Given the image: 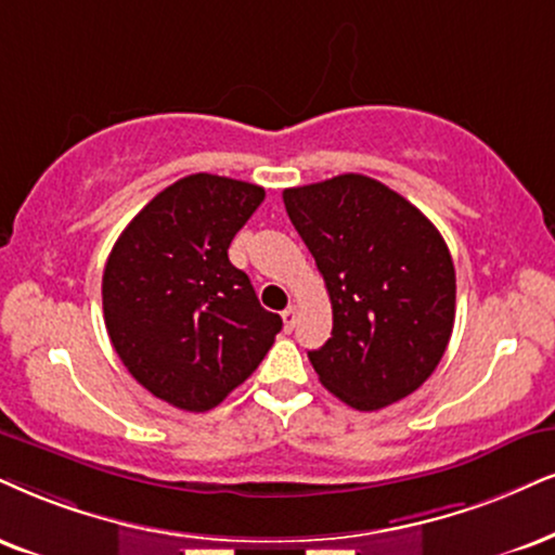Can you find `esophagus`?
Here are the masks:
<instances>
[{
  "mask_svg": "<svg viewBox=\"0 0 555 555\" xmlns=\"http://www.w3.org/2000/svg\"><path fill=\"white\" fill-rule=\"evenodd\" d=\"M283 324H285V332H293L298 324V309L296 306H288V309L283 311Z\"/></svg>",
  "mask_w": 555,
  "mask_h": 555,
  "instance_id": "esophagus-1",
  "label": "esophagus"
}]
</instances>
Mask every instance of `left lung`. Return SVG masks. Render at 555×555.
I'll return each instance as SVG.
<instances>
[{
  "label": "left lung",
  "instance_id": "1",
  "mask_svg": "<svg viewBox=\"0 0 555 555\" xmlns=\"http://www.w3.org/2000/svg\"><path fill=\"white\" fill-rule=\"evenodd\" d=\"M283 203L332 300V337L309 352L319 380L360 412L414 393L455 324V267L440 231L365 175L288 188Z\"/></svg>",
  "mask_w": 555,
  "mask_h": 555
}]
</instances>
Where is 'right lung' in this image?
Returning a JSON list of instances; mask_svg holds the SVG:
<instances>
[{
	"label": "right lung",
	"instance_id": "1",
	"mask_svg": "<svg viewBox=\"0 0 555 555\" xmlns=\"http://www.w3.org/2000/svg\"><path fill=\"white\" fill-rule=\"evenodd\" d=\"M264 201L259 184L190 175L126 225L102 275L111 341L156 399L208 412L249 378L283 330L229 262L236 231Z\"/></svg>",
	"mask_w": 555,
	"mask_h": 555
}]
</instances>
